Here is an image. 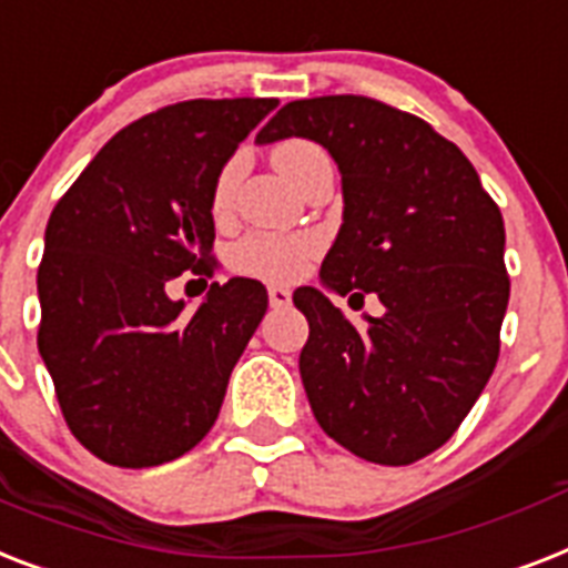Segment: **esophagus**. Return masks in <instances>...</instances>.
Segmentation results:
<instances>
[{"label":"esophagus","mask_w":568,"mask_h":568,"mask_svg":"<svg viewBox=\"0 0 568 568\" xmlns=\"http://www.w3.org/2000/svg\"><path fill=\"white\" fill-rule=\"evenodd\" d=\"M268 303L274 308L288 306V303H292V292H288V288H283V285H271V288H268Z\"/></svg>","instance_id":"esophagus-1"}]
</instances>
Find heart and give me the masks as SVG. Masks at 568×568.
<instances>
[{
  "label": "heart",
  "instance_id": "1",
  "mask_svg": "<svg viewBox=\"0 0 568 568\" xmlns=\"http://www.w3.org/2000/svg\"><path fill=\"white\" fill-rule=\"evenodd\" d=\"M321 154L317 145L306 140H283L276 142L274 151H271V163L280 174H283L288 183L294 180V174L300 172V165L306 163L308 156ZM239 172H242V163L239 156L227 160L221 165L219 178L212 183V212H224L233 197V189H236ZM317 242L312 236H271V233H253V236L242 239V242L233 247L230 253V265L239 274L260 276V280H268V283H292L297 280L303 271H306L308 260L315 256Z\"/></svg>",
  "mask_w": 568,
  "mask_h": 568
}]
</instances>
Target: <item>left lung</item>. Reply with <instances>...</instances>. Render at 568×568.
<instances>
[{
  "mask_svg": "<svg viewBox=\"0 0 568 568\" xmlns=\"http://www.w3.org/2000/svg\"><path fill=\"white\" fill-rule=\"evenodd\" d=\"M288 136L324 145L341 172L344 224L321 283L385 306L353 324L321 288L294 292L308 405L335 444L405 467L455 435L496 367L505 221L458 145L405 110L364 95L288 101L256 142Z\"/></svg>",
  "mask_w": 568,
  "mask_h": 568,
  "instance_id": "8db88e82",
  "label": "left lung"
}]
</instances>
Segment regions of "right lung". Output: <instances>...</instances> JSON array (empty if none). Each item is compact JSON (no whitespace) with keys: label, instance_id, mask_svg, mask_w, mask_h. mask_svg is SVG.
I'll use <instances>...</instances> for the list:
<instances>
[{"label":"right lung","instance_id":"1","mask_svg":"<svg viewBox=\"0 0 568 568\" xmlns=\"http://www.w3.org/2000/svg\"><path fill=\"white\" fill-rule=\"evenodd\" d=\"M276 99H192L122 128L52 210L37 271V347L69 432L113 467L197 446L260 326L256 280L210 285L186 315L165 294L212 274V183Z\"/></svg>","mask_w":568,"mask_h":568}]
</instances>
